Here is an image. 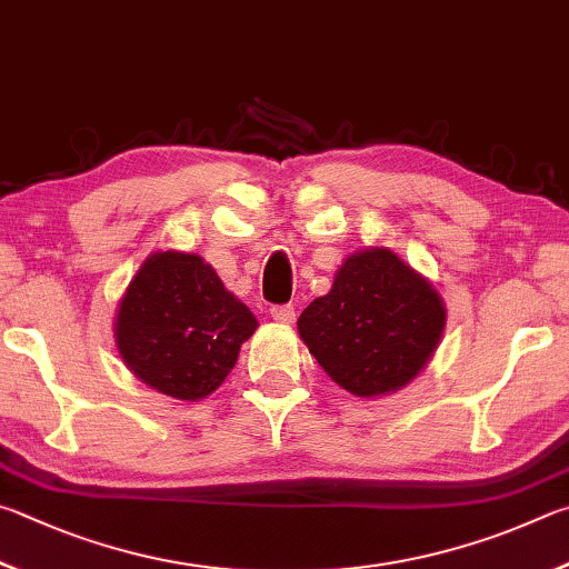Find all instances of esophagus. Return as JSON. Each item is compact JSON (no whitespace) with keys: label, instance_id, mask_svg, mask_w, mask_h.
<instances>
[{"label":"esophagus","instance_id":"esophagus-1","mask_svg":"<svg viewBox=\"0 0 569 569\" xmlns=\"http://www.w3.org/2000/svg\"><path fill=\"white\" fill-rule=\"evenodd\" d=\"M269 315H272V320L282 322V325L295 322V317H297L292 305H274V307H269Z\"/></svg>","mask_w":569,"mask_h":569}]
</instances>
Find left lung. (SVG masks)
<instances>
[{
  "mask_svg": "<svg viewBox=\"0 0 569 569\" xmlns=\"http://www.w3.org/2000/svg\"><path fill=\"white\" fill-rule=\"evenodd\" d=\"M442 297L392 249L355 252L332 290L297 320L302 342L357 397L402 390L430 362L445 330Z\"/></svg>",
  "mask_w": 569,
  "mask_h": 569,
  "instance_id": "left-lung-1",
  "label": "left lung"
}]
</instances>
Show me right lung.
Listing matches in <instances>:
<instances>
[{"label": "right lung", "mask_w": 569, "mask_h": 569, "mask_svg": "<svg viewBox=\"0 0 569 569\" xmlns=\"http://www.w3.org/2000/svg\"><path fill=\"white\" fill-rule=\"evenodd\" d=\"M249 307L199 254L167 249L139 267L119 302L114 337L139 380L174 400L212 395L254 335Z\"/></svg>", "instance_id": "obj_1"}]
</instances>
